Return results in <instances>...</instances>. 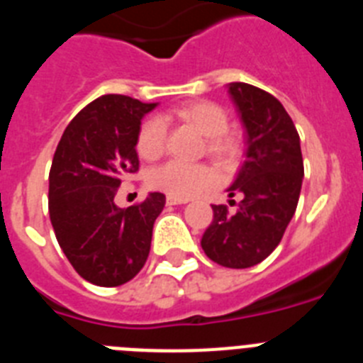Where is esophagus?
<instances>
[{
    "instance_id": "esophagus-1",
    "label": "esophagus",
    "mask_w": 363,
    "mask_h": 363,
    "mask_svg": "<svg viewBox=\"0 0 363 363\" xmlns=\"http://www.w3.org/2000/svg\"><path fill=\"white\" fill-rule=\"evenodd\" d=\"M189 200H184V198H174V196H167V205H182L187 203Z\"/></svg>"
}]
</instances>
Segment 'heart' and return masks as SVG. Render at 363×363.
Here are the masks:
<instances>
[{
    "label": "heart",
    "instance_id": "b5f03b06",
    "mask_svg": "<svg viewBox=\"0 0 363 363\" xmlns=\"http://www.w3.org/2000/svg\"><path fill=\"white\" fill-rule=\"evenodd\" d=\"M171 116L178 121L192 125L207 138V154L220 165H227L238 156V143L229 130V118L225 108L209 99H196L178 105L171 111ZM165 123L160 118H149L140 125L136 134V150L147 162L158 160L165 150ZM213 184V172L205 165H191L184 162H167L156 167L149 174V185L169 196H194Z\"/></svg>",
    "mask_w": 363,
    "mask_h": 363
}]
</instances>
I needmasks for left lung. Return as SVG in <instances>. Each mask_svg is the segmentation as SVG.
Listing matches in <instances>:
<instances>
[{"label": "left lung", "mask_w": 363, "mask_h": 363, "mask_svg": "<svg viewBox=\"0 0 363 363\" xmlns=\"http://www.w3.org/2000/svg\"><path fill=\"white\" fill-rule=\"evenodd\" d=\"M247 130L245 162L229 196L236 211L213 205V221L201 236V249L213 262L247 269L264 262L278 247L296 211L303 178L300 136L284 105L249 83H229Z\"/></svg>", "instance_id": "left-lung-1"}]
</instances>
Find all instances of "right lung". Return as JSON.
<instances>
[{
    "instance_id": "obj_1",
    "label": "right lung",
    "mask_w": 363,
    "mask_h": 363,
    "mask_svg": "<svg viewBox=\"0 0 363 363\" xmlns=\"http://www.w3.org/2000/svg\"><path fill=\"white\" fill-rule=\"evenodd\" d=\"M156 104L121 94L94 99L72 118L49 174V214L67 259L91 284L118 287L145 265L165 194L133 207L114 203L118 187L138 172L136 134Z\"/></svg>"
}]
</instances>
